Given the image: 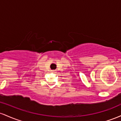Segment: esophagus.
I'll list each match as a JSON object with an SVG mask.
<instances>
[{
    "label": "esophagus",
    "instance_id": "34e87169",
    "mask_svg": "<svg viewBox=\"0 0 121 121\" xmlns=\"http://www.w3.org/2000/svg\"><path fill=\"white\" fill-rule=\"evenodd\" d=\"M52 72H55V70H52Z\"/></svg>",
    "mask_w": 121,
    "mask_h": 121
}]
</instances>
